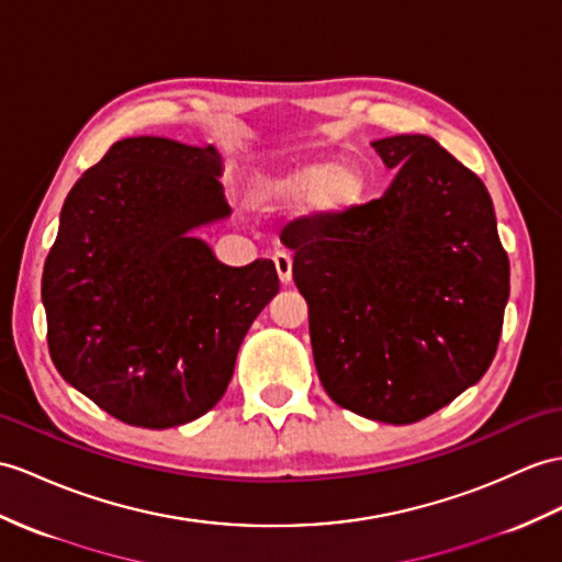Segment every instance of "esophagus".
<instances>
[{"label": "esophagus", "instance_id": "1", "mask_svg": "<svg viewBox=\"0 0 562 562\" xmlns=\"http://www.w3.org/2000/svg\"><path fill=\"white\" fill-rule=\"evenodd\" d=\"M273 265H277V273H279V281L283 285H289L293 281V259L289 252H277L273 255Z\"/></svg>", "mask_w": 562, "mask_h": 562}]
</instances>
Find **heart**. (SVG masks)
<instances>
[{
    "mask_svg": "<svg viewBox=\"0 0 562 562\" xmlns=\"http://www.w3.org/2000/svg\"><path fill=\"white\" fill-rule=\"evenodd\" d=\"M367 173L360 161L312 159L293 167L267 169L252 176L248 186L250 210L265 216L289 214L300 207L305 222L326 226L340 222L362 204Z\"/></svg>",
    "mask_w": 562,
    "mask_h": 562,
    "instance_id": "1",
    "label": "heart"
}]
</instances>
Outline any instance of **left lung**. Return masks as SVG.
Returning <instances> with one entry per match:
<instances>
[{
	"label": "left lung",
	"instance_id": "obj_1",
	"mask_svg": "<svg viewBox=\"0 0 562 562\" xmlns=\"http://www.w3.org/2000/svg\"><path fill=\"white\" fill-rule=\"evenodd\" d=\"M372 147L395 169L386 193L281 240L328 398L367 419L413 424L484 376L510 265L482 178L429 135Z\"/></svg>",
	"mask_w": 562,
	"mask_h": 562
}]
</instances>
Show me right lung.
<instances>
[{"instance_id": "right-lung-1", "label": "right lung", "mask_w": 562, "mask_h": 562, "mask_svg": "<svg viewBox=\"0 0 562 562\" xmlns=\"http://www.w3.org/2000/svg\"><path fill=\"white\" fill-rule=\"evenodd\" d=\"M216 147L119 140L68 193L43 271L59 374L112 417L169 429L222 395L277 267L218 262L195 236L231 216Z\"/></svg>"}]
</instances>
